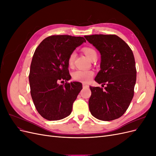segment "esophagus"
<instances>
[{
    "label": "esophagus",
    "mask_w": 156,
    "mask_h": 156,
    "mask_svg": "<svg viewBox=\"0 0 156 156\" xmlns=\"http://www.w3.org/2000/svg\"><path fill=\"white\" fill-rule=\"evenodd\" d=\"M83 88H87V87H88V85L87 84L83 83Z\"/></svg>",
    "instance_id": "1"
}]
</instances>
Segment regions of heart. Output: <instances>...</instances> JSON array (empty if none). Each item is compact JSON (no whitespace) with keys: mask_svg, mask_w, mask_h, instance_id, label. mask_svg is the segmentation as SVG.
Masks as SVG:
<instances>
[{"mask_svg":"<svg viewBox=\"0 0 156 156\" xmlns=\"http://www.w3.org/2000/svg\"><path fill=\"white\" fill-rule=\"evenodd\" d=\"M83 53L86 55L87 57L92 61L96 60L98 58L97 51L89 47H86L83 49ZM76 56V53L75 51H73L69 56L68 60V63L69 66H72L74 63V60ZM94 73L92 70H81L78 69L72 73V78L75 81H81L83 83L89 82L93 77Z\"/></svg>","mask_w":156,"mask_h":156,"instance_id":"obj_1","label":"heart"}]
</instances>
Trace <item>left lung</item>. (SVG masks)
Returning <instances> with one entry per match:
<instances>
[{
	"mask_svg": "<svg viewBox=\"0 0 156 156\" xmlns=\"http://www.w3.org/2000/svg\"><path fill=\"white\" fill-rule=\"evenodd\" d=\"M100 51L101 70L95 81L102 87H90L88 101L92 116L103 121H111L123 115L133 98L136 70L132 50L115 34L84 36Z\"/></svg>",
	"mask_w": 156,
	"mask_h": 156,
	"instance_id": "obj_1",
	"label": "left lung"
}]
</instances>
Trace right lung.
<instances>
[{
    "label": "right lung",
    "instance_id": "right-lung-1",
    "mask_svg": "<svg viewBox=\"0 0 156 156\" xmlns=\"http://www.w3.org/2000/svg\"><path fill=\"white\" fill-rule=\"evenodd\" d=\"M86 40L83 37L53 35L46 37L36 49L30 64V94L36 110L48 120L69 116L82 84L68 83L71 79L69 55ZM65 80L64 85L59 83Z\"/></svg>",
    "mask_w": 156,
    "mask_h": 156
}]
</instances>
